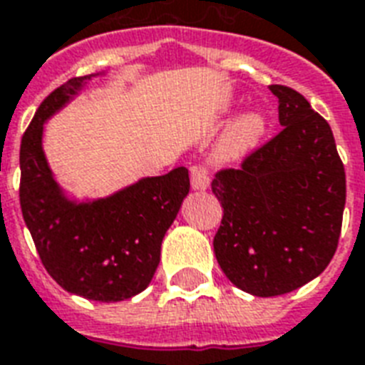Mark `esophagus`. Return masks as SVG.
Segmentation results:
<instances>
[{
	"label": "esophagus",
	"mask_w": 365,
	"mask_h": 365,
	"mask_svg": "<svg viewBox=\"0 0 365 365\" xmlns=\"http://www.w3.org/2000/svg\"><path fill=\"white\" fill-rule=\"evenodd\" d=\"M190 182L194 190H205L209 186V171L203 165H192Z\"/></svg>",
	"instance_id": "obj_1"
}]
</instances>
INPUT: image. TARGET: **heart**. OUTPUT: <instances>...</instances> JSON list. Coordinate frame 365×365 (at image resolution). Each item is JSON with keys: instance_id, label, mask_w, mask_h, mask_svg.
Wrapping results in <instances>:
<instances>
[{"instance_id": "b5f03b06", "label": "heart", "mask_w": 365, "mask_h": 365, "mask_svg": "<svg viewBox=\"0 0 365 365\" xmlns=\"http://www.w3.org/2000/svg\"><path fill=\"white\" fill-rule=\"evenodd\" d=\"M262 131V123L259 115L247 114L236 120L227 131L222 133L219 143L215 146V156L221 162H232L238 160L257 143V138Z\"/></svg>"}]
</instances>
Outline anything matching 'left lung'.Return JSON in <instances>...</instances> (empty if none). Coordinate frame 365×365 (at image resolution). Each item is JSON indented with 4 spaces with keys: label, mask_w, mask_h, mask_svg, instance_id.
<instances>
[{
    "label": "left lung",
    "mask_w": 365,
    "mask_h": 365,
    "mask_svg": "<svg viewBox=\"0 0 365 365\" xmlns=\"http://www.w3.org/2000/svg\"><path fill=\"white\" fill-rule=\"evenodd\" d=\"M278 97L282 131L221 169L211 190L222 205L213 250L222 272L255 297L297 289L326 270L343 225L346 177L331 127L295 89Z\"/></svg>",
    "instance_id": "left-lung-1"
}]
</instances>
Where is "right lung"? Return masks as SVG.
Listing matches in <instances>:
<instances>
[{"instance_id": "add662e5", "label": "right lung", "mask_w": 365, "mask_h": 365, "mask_svg": "<svg viewBox=\"0 0 365 365\" xmlns=\"http://www.w3.org/2000/svg\"><path fill=\"white\" fill-rule=\"evenodd\" d=\"M91 76L72 78L43 98L21 143V209L49 276L68 293L115 303L150 284L162 240L190 190L188 169L148 177L93 203L68 202L41 150L43 121Z\"/></svg>"}]
</instances>
